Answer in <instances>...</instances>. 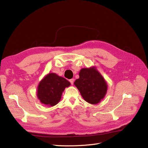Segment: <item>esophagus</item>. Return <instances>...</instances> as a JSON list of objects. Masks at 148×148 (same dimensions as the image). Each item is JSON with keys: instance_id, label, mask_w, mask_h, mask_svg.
Returning <instances> with one entry per match:
<instances>
[{"instance_id": "esophagus-1", "label": "esophagus", "mask_w": 148, "mask_h": 148, "mask_svg": "<svg viewBox=\"0 0 148 148\" xmlns=\"http://www.w3.org/2000/svg\"><path fill=\"white\" fill-rule=\"evenodd\" d=\"M69 81H70L71 84H73V82H74V79H70Z\"/></svg>"}]
</instances>
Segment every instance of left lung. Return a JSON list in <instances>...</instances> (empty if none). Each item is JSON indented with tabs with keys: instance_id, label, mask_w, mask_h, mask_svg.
I'll list each match as a JSON object with an SVG mask.
<instances>
[{
	"instance_id": "obj_1",
	"label": "left lung",
	"mask_w": 148,
	"mask_h": 148,
	"mask_svg": "<svg viewBox=\"0 0 148 148\" xmlns=\"http://www.w3.org/2000/svg\"><path fill=\"white\" fill-rule=\"evenodd\" d=\"M79 78L74 84L78 88L83 99L89 104H96L105 97L107 84L104 78L95 66L82 69Z\"/></svg>"
}]
</instances>
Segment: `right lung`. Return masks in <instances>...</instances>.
<instances>
[{
  "instance_id": "right-lung-1",
  "label": "right lung",
  "mask_w": 148,
  "mask_h": 148,
  "mask_svg": "<svg viewBox=\"0 0 148 148\" xmlns=\"http://www.w3.org/2000/svg\"><path fill=\"white\" fill-rule=\"evenodd\" d=\"M70 83L54 73L47 74L39 83L37 96L41 103L47 106H53L59 102L65 88Z\"/></svg>"
}]
</instances>
